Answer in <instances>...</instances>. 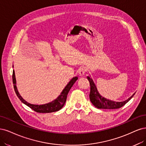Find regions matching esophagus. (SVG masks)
<instances>
[{
    "label": "esophagus",
    "instance_id": "34e87169",
    "mask_svg": "<svg viewBox=\"0 0 146 146\" xmlns=\"http://www.w3.org/2000/svg\"><path fill=\"white\" fill-rule=\"evenodd\" d=\"M86 70L84 67H82L80 69H79L78 70V73L80 76H84L86 74Z\"/></svg>",
    "mask_w": 146,
    "mask_h": 146
}]
</instances>
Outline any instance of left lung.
<instances>
[{
  "instance_id": "obj_1",
  "label": "left lung",
  "mask_w": 146,
  "mask_h": 146,
  "mask_svg": "<svg viewBox=\"0 0 146 146\" xmlns=\"http://www.w3.org/2000/svg\"><path fill=\"white\" fill-rule=\"evenodd\" d=\"M87 79L90 82V92L89 97L90 100L93 105L98 109H119L121 107L124 106L127 102H128L131 98H133L134 95L133 93L127 100L121 101V102H116L114 101H111L108 100L106 98L102 96L100 93H99L98 88L94 82L93 80L90 76H87Z\"/></svg>"
}]
</instances>
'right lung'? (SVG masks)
<instances>
[{"label": "right lung", "mask_w": 146, "mask_h": 146, "mask_svg": "<svg viewBox=\"0 0 146 146\" xmlns=\"http://www.w3.org/2000/svg\"><path fill=\"white\" fill-rule=\"evenodd\" d=\"M78 78L77 76L73 78L70 82L67 84V86L63 89L62 92L60 93V95L56 99V100L52 101L50 102L46 103L45 104L42 105H36V104H32L28 102L25 100H23V98L21 96V95L19 93L17 90V88L16 86V76H15V71L13 72V82L14 84V88H15V92L17 97L19 98V100L21 101L22 102L23 104L29 106L31 109L33 110L34 111L38 112V113H51L57 111L61 109L65 104V102L66 101L67 95L70 91V89L73 86L74 82L78 80Z\"/></svg>", "instance_id": "obj_1"}]
</instances>
